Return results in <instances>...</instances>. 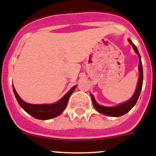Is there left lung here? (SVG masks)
Returning <instances> with one entry per match:
<instances>
[{"mask_svg": "<svg viewBox=\"0 0 156 156\" xmlns=\"http://www.w3.org/2000/svg\"><path fill=\"white\" fill-rule=\"evenodd\" d=\"M129 43L132 45L133 48H134V51L136 52V54L138 55L139 57V66H138V68H139V79H138V82H137V88H136V91L134 92V95L132 97L130 98L128 101H127L126 102H123L122 104L118 105V106H114V107H106V106H100L95 102V98L92 95H91V97H92V101L93 106L95 107V109L97 110L99 113H102V114L106 115V116H120L124 115L125 113H127V112H129L130 109H132L133 106L136 104L138 97H139L140 93H141V88H142V83H143V69H142V64H141V56H140L139 52L137 50V47H136L135 45L131 42V40H128Z\"/></svg>", "mask_w": 156, "mask_h": 156, "instance_id": "1", "label": "left lung"}]
</instances>
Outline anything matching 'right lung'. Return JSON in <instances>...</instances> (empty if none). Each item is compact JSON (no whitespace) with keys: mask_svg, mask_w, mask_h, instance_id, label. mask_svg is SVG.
I'll return each instance as SVG.
<instances>
[{"mask_svg":"<svg viewBox=\"0 0 156 156\" xmlns=\"http://www.w3.org/2000/svg\"><path fill=\"white\" fill-rule=\"evenodd\" d=\"M75 88H76V85L71 88L69 92L66 94L62 99H60L58 102L54 103V104L43 105H33L26 103L19 97L14 87L13 91L19 104L26 113H28L35 118L39 119V120H49V119L54 118V117L59 116L65 109L69 97L71 96L72 92H74Z\"/></svg>","mask_w":156,"mask_h":156,"instance_id":"obj_1","label":"right lung"}]
</instances>
